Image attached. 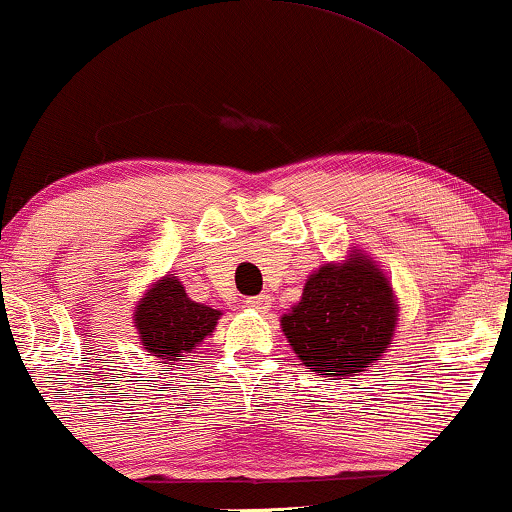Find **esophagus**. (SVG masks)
Masks as SVG:
<instances>
[{
  "label": "esophagus",
  "mask_w": 512,
  "mask_h": 512,
  "mask_svg": "<svg viewBox=\"0 0 512 512\" xmlns=\"http://www.w3.org/2000/svg\"><path fill=\"white\" fill-rule=\"evenodd\" d=\"M245 305L252 307V310H257V312H264L272 307V298H269V295H257V298L245 300Z\"/></svg>",
  "instance_id": "1"
}]
</instances>
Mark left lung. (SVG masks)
<instances>
[{
    "mask_svg": "<svg viewBox=\"0 0 512 512\" xmlns=\"http://www.w3.org/2000/svg\"><path fill=\"white\" fill-rule=\"evenodd\" d=\"M398 298L391 279L367 250L326 262L307 276L303 295L281 317V331L310 372L350 379L391 348Z\"/></svg>",
    "mask_w": 512,
    "mask_h": 512,
    "instance_id": "1",
    "label": "left lung"
}]
</instances>
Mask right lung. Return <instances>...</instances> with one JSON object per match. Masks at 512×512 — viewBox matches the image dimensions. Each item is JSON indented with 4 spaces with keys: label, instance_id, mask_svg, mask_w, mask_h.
I'll list each match as a JSON object with an SVG mask.
<instances>
[{
    "label": "right lung",
    "instance_id": "add662e5",
    "mask_svg": "<svg viewBox=\"0 0 512 512\" xmlns=\"http://www.w3.org/2000/svg\"><path fill=\"white\" fill-rule=\"evenodd\" d=\"M219 319L221 310L188 298L186 286L174 274L150 283L133 310V326L145 353L162 360L164 367L178 365L176 369H183L186 357L212 336Z\"/></svg>",
    "mask_w": 512,
    "mask_h": 512
}]
</instances>
